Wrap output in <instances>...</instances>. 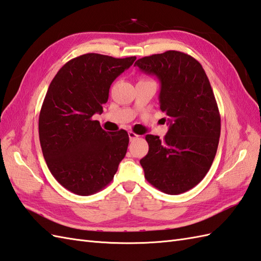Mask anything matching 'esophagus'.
Returning a JSON list of instances; mask_svg holds the SVG:
<instances>
[{
  "instance_id": "1",
  "label": "esophagus",
  "mask_w": 261,
  "mask_h": 261,
  "mask_svg": "<svg viewBox=\"0 0 261 261\" xmlns=\"http://www.w3.org/2000/svg\"><path fill=\"white\" fill-rule=\"evenodd\" d=\"M128 135H129V139H130V141H133V140H135V139H137V138L139 137L138 135H136V133H135V132H132V131H129Z\"/></svg>"
}]
</instances>
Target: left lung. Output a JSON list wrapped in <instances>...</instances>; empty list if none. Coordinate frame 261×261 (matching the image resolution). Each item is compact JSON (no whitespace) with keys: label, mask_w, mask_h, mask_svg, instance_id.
<instances>
[{"label":"left lung","mask_w":261,"mask_h":261,"mask_svg":"<svg viewBox=\"0 0 261 261\" xmlns=\"http://www.w3.org/2000/svg\"><path fill=\"white\" fill-rule=\"evenodd\" d=\"M135 65L158 77L160 109L169 124L163 140L145 136L144 177L168 195L184 193L204 178L219 143L220 114L209 79L195 58L179 51L144 57Z\"/></svg>","instance_id":"obj_1"}]
</instances>
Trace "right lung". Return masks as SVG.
<instances>
[{"instance_id":"1","label":"right lung","mask_w":261,"mask_h":261,"mask_svg":"<svg viewBox=\"0 0 261 261\" xmlns=\"http://www.w3.org/2000/svg\"><path fill=\"white\" fill-rule=\"evenodd\" d=\"M136 59L83 54L66 62L47 89L39 117L42 152L53 177L75 195L107 187L126 153L128 132L108 133L92 117L103 112L112 82Z\"/></svg>"}]
</instances>
